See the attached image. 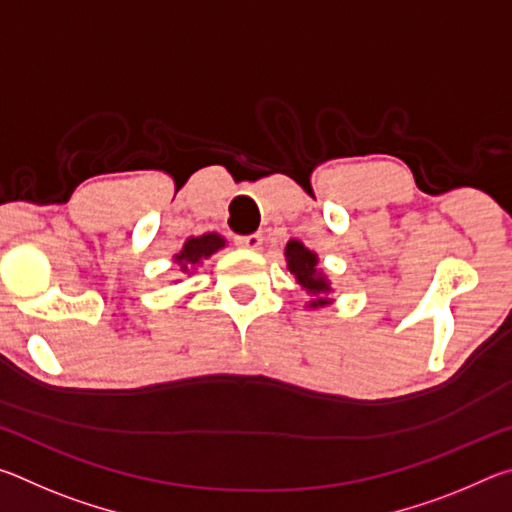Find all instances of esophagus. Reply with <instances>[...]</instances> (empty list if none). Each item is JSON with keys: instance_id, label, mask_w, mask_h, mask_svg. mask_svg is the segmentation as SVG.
I'll return each instance as SVG.
<instances>
[{"instance_id": "esophagus-1", "label": "esophagus", "mask_w": 512, "mask_h": 512, "mask_svg": "<svg viewBox=\"0 0 512 512\" xmlns=\"http://www.w3.org/2000/svg\"><path fill=\"white\" fill-rule=\"evenodd\" d=\"M237 244L241 248H246V250H259V248H262V244H264V237L259 235V232H255V235L237 237Z\"/></svg>"}]
</instances>
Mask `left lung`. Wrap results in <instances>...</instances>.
<instances>
[{"label":"left lung","instance_id":"obj_1","mask_svg":"<svg viewBox=\"0 0 512 512\" xmlns=\"http://www.w3.org/2000/svg\"><path fill=\"white\" fill-rule=\"evenodd\" d=\"M284 259H287L289 273L296 277L300 289L307 293V309H323L332 305V282H329L327 273L318 266V255L309 250L300 239H289L284 246Z\"/></svg>","mask_w":512,"mask_h":512}]
</instances>
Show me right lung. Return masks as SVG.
Masks as SVG:
<instances>
[{
    "mask_svg": "<svg viewBox=\"0 0 512 512\" xmlns=\"http://www.w3.org/2000/svg\"><path fill=\"white\" fill-rule=\"evenodd\" d=\"M225 244H228V239L219 235V232H205V235L198 237H187L183 248L173 255V264L178 266V271L183 275H194L196 268L203 264V259H210L214 253H219L221 248H225Z\"/></svg>",
    "mask_w": 512,
    "mask_h": 512,
    "instance_id": "1",
    "label": "right lung"
}]
</instances>
